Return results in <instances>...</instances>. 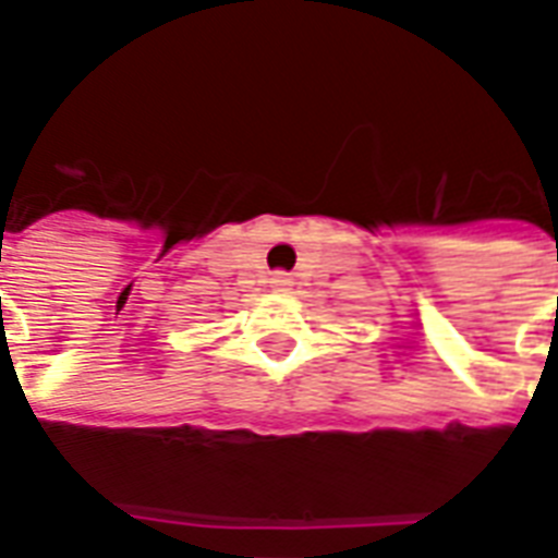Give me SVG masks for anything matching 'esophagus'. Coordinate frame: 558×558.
<instances>
[{"label":"esophagus","instance_id":"1","mask_svg":"<svg viewBox=\"0 0 558 558\" xmlns=\"http://www.w3.org/2000/svg\"><path fill=\"white\" fill-rule=\"evenodd\" d=\"M271 283H275V287H278V290H287V287H292L290 275H283V271H278V275H275V278H271Z\"/></svg>","mask_w":558,"mask_h":558}]
</instances>
